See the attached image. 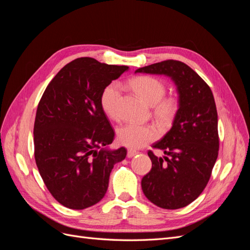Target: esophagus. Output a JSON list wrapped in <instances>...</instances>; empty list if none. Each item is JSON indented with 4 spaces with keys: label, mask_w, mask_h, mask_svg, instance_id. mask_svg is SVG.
Masks as SVG:
<instances>
[{
    "label": "esophagus",
    "mask_w": 250,
    "mask_h": 250,
    "mask_svg": "<svg viewBox=\"0 0 250 250\" xmlns=\"http://www.w3.org/2000/svg\"><path fill=\"white\" fill-rule=\"evenodd\" d=\"M139 152L137 150H133V149H128V151H127V156L129 157V158H131V157H133L134 155H137Z\"/></svg>",
    "instance_id": "34e87169"
}]
</instances>
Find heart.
<instances>
[{"instance_id": "1", "label": "heart", "mask_w": 250, "mask_h": 250, "mask_svg": "<svg viewBox=\"0 0 250 250\" xmlns=\"http://www.w3.org/2000/svg\"><path fill=\"white\" fill-rule=\"evenodd\" d=\"M131 87L150 106H154V115L163 124H169L175 118L178 104L173 98H164L166 86L154 77L141 76L131 81ZM121 86L111 83L104 88L101 95V107L111 119L119 117ZM118 141L123 146L139 149L153 142L158 137L156 127L151 124H126L119 128Z\"/></svg>"}]
</instances>
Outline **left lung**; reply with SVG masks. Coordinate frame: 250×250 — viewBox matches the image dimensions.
<instances>
[{"label": "left lung", "mask_w": 250, "mask_h": 250, "mask_svg": "<svg viewBox=\"0 0 250 250\" xmlns=\"http://www.w3.org/2000/svg\"><path fill=\"white\" fill-rule=\"evenodd\" d=\"M135 73L166 75L177 87L178 110L171 129L152 147L164 151L148 155L152 168L142 179V190L166 209L187 207L207 187L218 157V115L213 93L199 75L178 60L140 67Z\"/></svg>", "instance_id": "1"}]
</instances>
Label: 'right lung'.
Segmentation results:
<instances>
[{"label":"right lung","instance_id":"obj_1","mask_svg":"<svg viewBox=\"0 0 250 250\" xmlns=\"http://www.w3.org/2000/svg\"><path fill=\"white\" fill-rule=\"evenodd\" d=\"M129 67L81 57L65 64L42 97L34 122V156L51 195L63 207L83 209L107 191L110 172L127 150L107 148L115 138L101 95Z\"/></svg>","mask_w":250,"mask_h":250}]
</instances>
